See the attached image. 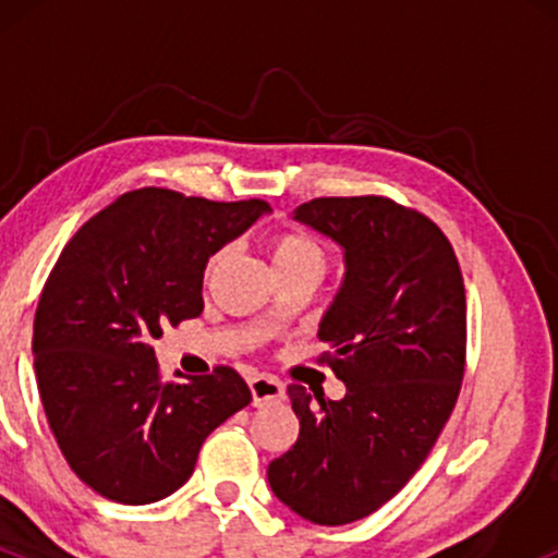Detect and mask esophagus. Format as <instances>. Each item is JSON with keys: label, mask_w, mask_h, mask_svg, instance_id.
<instances>
[{"label": "esophagus", "mask_w": 558, "mask_h": 558, "mask_svg": "<svg viewBox=\"0 0 558 558\" xmlns=\"http://www.w3.org/2000/svg\"><path fill=\"white\" fill-rule=\"evenodd\" d=\"M248 388H252L254 407H265V403L280 401L286 396L283 380H278L275 375H254L252 380H248Z\"/></svg>", "instance_id": "1"}]
</instances>
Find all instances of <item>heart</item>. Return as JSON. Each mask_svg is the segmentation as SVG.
I'll return each mask as SVG.
<instances>
[{"mask_svg":"<svg viewBox=\"0 0 558 558\" xmlns=\"http://www.w3.org/2000/svg\"><path fill=\"white\" fill-rule=\"evenodd\" d=\"M270 257L278 275L286 272H315L323 275L325 262H328V254H325V246L319 243L315 235L304 233V230H280L270 239ZM222 262V252H217L207 262V275L217 270V265Z\"/></svg>","mask_w":558,"mask_h":558,"instance_id":"b5f03b06","label":"heart"}]
</instances>
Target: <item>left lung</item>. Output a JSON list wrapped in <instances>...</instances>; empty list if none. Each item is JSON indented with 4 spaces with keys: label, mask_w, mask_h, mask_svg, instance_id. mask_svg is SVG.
Wrapping results in <instances>:
<instances>
[{
    "label": "left lung",
    "mask_w": 558,
    "mask_h": 558,
    "mask_svg": "<svg viewBox=\"0 0 558 558\" xmlns=\"http://www.w3.org/2000/svg\"><path fill=\"white\" fill-rule=\"evenodd\" d=\"M293 217L343 248L317 336L345 396L288 386L301 430L267 480L288 509L332 527L390 501L444 433L466 362L464 280L444 230L393 198L323 196Z\"/></svg>",
    "instance_id": "obj_1"
}]
</instances>
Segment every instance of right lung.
<instances>
[{
	"label": "right lung",
	"mask_w": 558,
	"mask_h": 558,
	"mask_svg": "<svg viewBox=\"0 0 558 558\" xmlns=\"http://www.w3.org/2000/svg\"><path fill=\"white\" fill-rule=\"evenodd\" d=\"M267 209L149 185L114 198L62 248L34 319L36 383L62 457L99 496H170L207 435L252 401L222 364L162 380L151 343L168 323L202 315L209 257Z\"/></svg>",
	"instance_id": "1"
}]
</instances>
